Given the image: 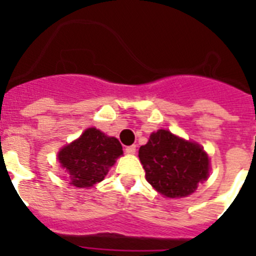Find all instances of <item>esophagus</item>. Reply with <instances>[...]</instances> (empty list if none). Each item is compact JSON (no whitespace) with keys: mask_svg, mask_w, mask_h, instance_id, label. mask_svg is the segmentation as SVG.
Returning <instances> with one entry per match:
<instances>
[{"mask_svg":"<svg viewBox=\"0 0 256 256\" xmlns=\"http://www.w3.org/2000/svg\"><path fill=\"white\" fill-rule=\"evenodd\" d=\"M126 152L128 154V155H133V154L136 152V144H132V146H126Z\"/></svg>","mask_w":256,"mask_h":256,"instance_id":"obj_1","label":"esophagus"}]
</instances>
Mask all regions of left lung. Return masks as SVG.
<instances>
[{
  "instance_id": "obj_1",
  "label": "left lung",
  "mask_w": 256,
  "mask_h": 256,
  "mask_svg": "<svg viewBox=\"0 0 256 256\" xmlns=\"http://www.w3.org/2000/svg\"><path fill=\"white\" fill-rule=\"evenodd\" d=\"M146 180L166 198H184L209 176V158L201 146L160 130L138 151Z\"/></svg>"
}]
</instances>
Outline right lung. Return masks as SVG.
Listing matches in <instances>:
<instances>
[{
	"label": "right lung",
	"mask_w": 256,
	"mask_h": 256,
	"mask_svg": "<svg viewBox=\"0 0 256 256\" xmlns=\"http://www.w3.org/2000/svg\"><path fill=\"white\" fill-rule=\"evenodd\" d=\"M123 155L120 142L96 128H88L76 141L58 152L61 166L76 187H91L105 178L108 168Z\"/></svg>",
	"instance_id": "obj_1"
}]
</instances>
